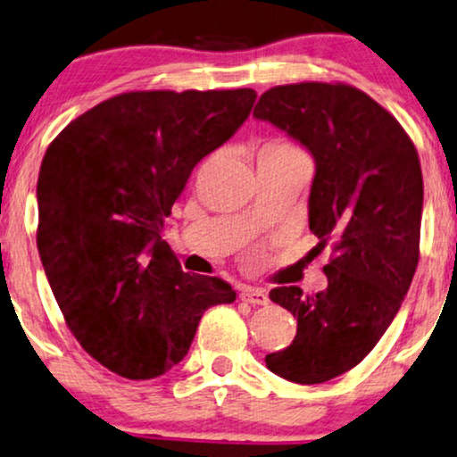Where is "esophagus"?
<instances>
[{
    "label": "esophagus",
    "mask_w": 457,
    "mask_h": 457,
    "mask_svg": "<svg viewBox=\"0 0 457 457\" xmlns=\"http://www.w3.org/2000/svg\"><path fill=\"white\" fill-rule=\"evenodd\" d=\"M240 299L251 303V305H267V303H270V296H267L265 290L251 288V286H248V288H242Z\"/></svg>",
    "instance_id": "34e87169"
}]
</instances>
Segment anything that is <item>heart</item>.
Instances as JSON below:
<instances>
[{
    "instance_id": "1",
    "label": "heart",
    "mask_w": 457,
    "mask_h": 457,
    "mask_svg": "<svg viewBox=\"0 0 457 457\" xmlns=\"http://www.w3.org/2000/svg\"><path fill=\"white\" fill-rule=\"evenodd\" d=\"M288 148H292V145L282 144V142H276V144H267L263 150H288Z\"/></svg>"
}]
</instances>
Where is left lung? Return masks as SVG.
<instances>
[{
    "instance_id": "obj_1",
    "label": "left lung",
    "mask_w": 457,
    "mask_h": 457,
    "mask_svg": "<svg viewBox=\"0 0 457 457\" xmlns=\"http://www.w3.org/2000/svg\"><path fill=\"white\" fill-rule=\"evenodd\" d=\"M299 142L315 161L309 229L332 248L326 290L278 286L270 299L296 318L290 346L267 368L320 385L374 349L410 290L420 257L424 184L418 152L391 112L343 83L279 85L253 112Z\"/></svg>"
}]
</instances>
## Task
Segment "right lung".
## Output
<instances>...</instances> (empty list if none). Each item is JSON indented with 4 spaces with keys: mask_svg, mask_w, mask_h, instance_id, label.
Returning <instances> with one entry per match:
<instances>
[{
    "mask_svg": "<svg viewBox=\"0 0 457 457\" xmlns=\"http://www.w3.org/2000/svg\"><path fill=\"white\" fill-rule=\"evenodd\" d=\"M254 89L129 91L60 131L39 169L37 248L71 332L111 372L148 380L184 360L203 313L234 303L162 240L192 169L251 114Z\"/></svg>",
    "mask_w": 457,
    "mask_h": 457,
    "instance_id": "add662e5",
    "label": "right lung"
}]
</instances>
